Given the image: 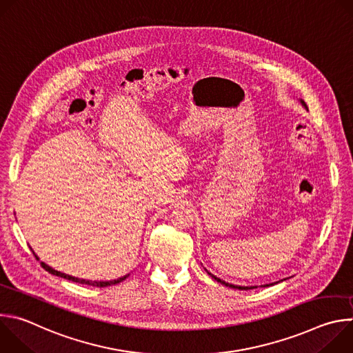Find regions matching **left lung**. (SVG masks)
<instances>
[{
	"mask_svg": "<svg viewBox=\"0 0 353 353\" xmlns=\"http://www.w3.org/2000/svg\"><path fill=\"white\" fill-rule=\"evenodd\" d=\"M301 102V105H303L305 108H306V103L303 102V100H300ZM208 272V271H207ZM215 281H218V282H221L222 285H225V286H229V288H233V289H239V290H248V289H253V288H257V286H237V285H232V283H228V282H225V281H222V279H219V278H216L215 275H212L211 272H208ZM270 285H274V283H270ZM265 286H268V285H265Z\"/></svg>",
	"mask_w": 353,
	"mask_h": 353,
	"instance_id": "left-lung-1",
	"label": "left lung"
}]
</instances>
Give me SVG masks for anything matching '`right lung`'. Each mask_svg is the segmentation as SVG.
Wrapping results in <instances>:
<instances>
[{"mask_svg":"<svg viewBox=\"0 0 353 353\" xmlns=\"http://www.w3.org/2000/svg\"><path fill=\"white\" fill-rule=\"evenodd\" d=\"M33 256L36 257V260H39V257L34 254V251H33ZM41 264V267L47 271V272H50V274H53V275H56V276H61V278H64V279H68V281H72V282H77V283H83V285H90V286H97V288H106V286H112V285H116V283H120V282H123L125 278H128V275H124V276H121V278H117V279H113V281H86V279H81V278H75V276H71V275H67V274H64V272H60V271H56V270H53L52 267H48L47 264H44L43 261L40 263Z\"/></svg>","mask_w":353,"mask_h":353,"instance_id":"right-lung-1","label":"right lung"}]
</instances>
